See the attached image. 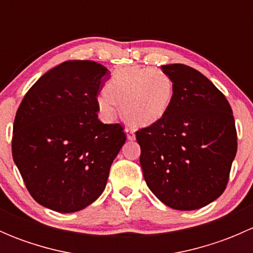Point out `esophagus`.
<instances>
[{
    "instance_id": "1",
    "label": "esophagus",
    "mask_w": 253,
    "mask_h": 253,
    "mask_svg": "<svg viewBox=\"0 0 253 253\" xmlns=\"http://www.w3.org/2000/svg\"><path fill=\"white\" fill-rule=\"evenodd\" d=\"M125 132H126L127 139H128V141H134V139H136V134H134V129L128 128V127H127V128H125Z\"/></svg>"
}]
</instances>
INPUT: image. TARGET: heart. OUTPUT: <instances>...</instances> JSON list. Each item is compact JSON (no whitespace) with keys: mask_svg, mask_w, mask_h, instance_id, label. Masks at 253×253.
Returning a JSON list of instances; mask_svg holds the SVG:
<instances>
[{"mask_svg":"<svg viewBox=\"0 0 253 253\" xmlns=\"http://www.w3.org/2000/svg\"><path fill=\"white\" fill-rule=\"evenodd\" d=\"M174 98V83L160 70L125 66L112 72L106 91L96 99L100 114L114 119L117 103H122L125 117L134 126H149L167 115Z\"/></svg>","mask_w":253,"mask_h":253,"instance_id":"1","label":"heart"}]
</instances>
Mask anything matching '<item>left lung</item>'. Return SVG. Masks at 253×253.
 <instances>
[{
	"label": "left lung",
	"instance_id": "8db88e82",
	"mask_svg": "<svg viewBox=\"0 0 253 253\" xmlns=\"http://www.w3.org/2000/svg\"><path fill=\"white\" fill-rule=\"evenodd\" d=\"M174 98L162 120L136 132L149 190L164 205L195 211L225 190L237 150L233 110L224 94L190 66H162Z\"/></svg>",
	"mask_w": 253,
	"mask_h": 253
}]
</instances>
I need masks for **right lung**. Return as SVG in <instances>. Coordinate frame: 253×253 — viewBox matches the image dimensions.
<instances>
[{
    "label": "right lung",
    "instance_id": "1",
    "mask_svg": "<svg viewBox=\"0 0 253 253\" xmlns=\"http://www.w3.org/2000/svg\"><path fill=\"white\" fill-rule=\"evenodd\" d=\"M109 79L94 61H65L42 76L18 108L12 155L32 197L60 213L98 200L126 142L121 125L98 119L96 96Z\"/></svg>",
    "mask_w": 253,
    "mask_h": 253
}]
</instances>
